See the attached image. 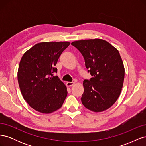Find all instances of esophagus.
<instances>
[{
  "label": "esophagus",
  "mask_w": 146,
  "mask_h": 146,
  "mask_svg": "<svg viewBox=\"0 0 146 146\" xmlns=\"http://www.w3.org/2000/svg\"><path fill=\"white\" fill-rule=\"evenodd\" d=\"M74 84H75L74 82H68L66 83V86H73L74 85Z\"/></svg>",
  "instance_id": "obj_1"
}]
</instances>
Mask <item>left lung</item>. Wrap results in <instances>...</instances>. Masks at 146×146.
Segmentation results:
<instances>
[{
  "label": "left lung",
  "mask_w": 146,
  "mask_h": 146,
  "mask_svg": "<svg viewBox=\"0 0 146 146\" xmlns=\"http://www.w3.org/2000/svg\"><path fill=\"white\" fill-rule=\"evenodd\" d=\"M71 44L83 56L92 77L83 81L82 102L90 111H104L116 102L123 86L125 69L119 52L101 39L79 40Z\"/></svg>",
  "instance_id": "obj_1"
}]
</instances>
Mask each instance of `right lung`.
<instances>
[{
    "mask_svg": "<svg viewBox=\"0 0 146 146\" xmlns=\"http://www.w3.org/2000/svg\"><path fill=\"white\" fill-rule=\"evenodd\" d=\"M69 42H42L26 51L20 61L17 80L24 100L36 111L49 114L60 109L67 96V88L55 67Z\"/></svg>",
    "mask_w": 146,
    "mask_h": 146,
    "instance_id": "1",
    "label": "right lung"
}]
</instances>
